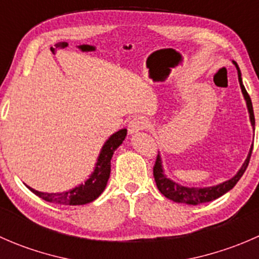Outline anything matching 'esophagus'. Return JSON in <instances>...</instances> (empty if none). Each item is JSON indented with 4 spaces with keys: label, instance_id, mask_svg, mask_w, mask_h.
Wrapping results in <instances>:
<instances>
[{
    "label": "esophagus",
    "instance_id": "34e87169",
    "mask_svg": "<svg viewBox=\"0 0 259 259\" xmlns=\"http://www.w3.org/2000/svg\"><path fill=\"white\" fill-rule=\"evenodd\" d=\"M148 122H149L148 120L143 116L134 117V119L129 122V125H127V132H129L130 135L137 134V133L140 132V130H144L148 127V125H149Z\"/></svg>",
    "mask_w": 259,
    "mask_h": 259
}]
</instances>
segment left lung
<instances>
[{
	"label": "left lung",
	"instance_id": "1",
	"mask_svg": "<svg viewBox=\"0 0 259 259\" xmlns=\"http://www.w3.org/2000/svg\"><path fill=\"white\" fill-rule=\"evenodd\" d=\"M237 67V72H238V81L239 85H241V90L243 94V98H244L245 104H247L248 114H249V120L250 125L253 127V132H254V114H253V106L252 101H250L249 95H248L247 90H245L244 85H243L242 81V75L241 70H239L238 65L236 62H233ZM253 150V144L250 146L249 153H248L247 159L244 160L243 165L241 166L237 174L234 177H232L231 179L226 180L223 183H219L217 185H211V187H203V188H194V187H185V185L178 184L177 182L171 180L170 178L165 176L163 169V161H161L160 154H158V158H156L155 165H154V179H155L156 187L160 190V193L163 195H165L168 199L173 200L176 203H183V204H189V205H198L202 204V203L211 202V200H215L217 198L222 197L223 194H226L227 192L232 189L234 185L238 183V180L242 178V176L244 174L245 169H247L248 163H249L250 154Z\"/></svg>",
	"mask_w": 259,
	"mask_h": 259
}]
</instances>
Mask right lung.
I'll use <instances>...</instances> for the list:
<instances>
[{"label":"right lung","instance_id":"obj_1","mask_svg":"<svg viewBox=\"0 0 259 259\" xmlns=\"http://www.w3.org/2000/svg\"><path fill=\"white\" fill-rule=\"evenodd\" d=\"M126 129H121L111 135V137L106 140L105 144L101 148L100 154H99L98 156L95 169H94V171L91 173V176L85 180V183H81L77 187L61 193L38 192V190L33 189V188L28 187V185H26V187H27L33 194L40 197L41 199L50 203H54V204L83 205L88 204V203L94 202V200H95L96 198H99V195L105 190L109 177H110L111 158H113L114 151L122 144L125 137H126Z\"/></svg>","mask_w":259,"mask_h":259}]
</instances>
